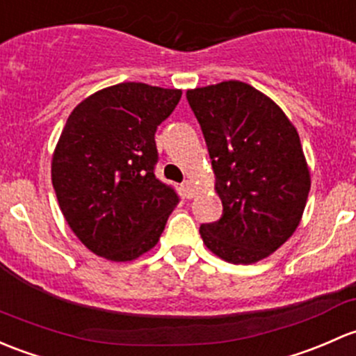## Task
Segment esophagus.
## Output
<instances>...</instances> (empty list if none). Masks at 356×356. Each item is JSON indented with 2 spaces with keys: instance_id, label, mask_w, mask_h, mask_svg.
<instances>
[{
  "instance_id": "esophagus-1",
  "label": "esophagus",
  "mask_w": 356,
  "mask_h": 356,
  "mask_svg": "<svg viewBox=\"0 0 356 356\" xmlns=\"http://www.w3.org/2000/svg\"><path fill=\"white\" fill-rule=\"evenodd\" d=\"M184 193H186V196L188 197H194V184H193V181H191V179H188V181H184Z\"/></svg>"
}]
</instances>
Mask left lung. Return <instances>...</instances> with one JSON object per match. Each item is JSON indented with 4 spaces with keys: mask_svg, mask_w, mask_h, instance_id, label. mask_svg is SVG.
Returning <instances> with one entry per match:
<instances>
[{
    "mask_svg": "<svg viewBox=\"0 0 356 356\" xmlns=\"http://www.w3.org/2000/svg\"><path fill=\"white\" fill-rule=\"evenodd\" d=\"M186 97L223 204L218 222L200 228L204 245L227 263H257L285 244L304 215L310 170L297 128L244 81L193 88Z\"/></svg>",
    "mask_w": 356,
    "mask_h": 356,
    "instance_id": "8db88e82",
    "label": "left lung"
}]
</instances>
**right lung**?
I'll return each instance as SVG.
<instances>
[{
    "label": "right lung",
    "mask_w": 356,
    "mask_h": 356,
    "mask_svg": "<svg viewBox=\"0 0 356 356\" xmlns=\"http://www.w3.org/2000/svg\"><path fill=\"white\" fill-rule=\"evenodd\" d=\"M182 90L118 83L81 100L70 114L51 177L73 234L97 256L138 259L156 245L179 197L155 177L156 128Z\"/></svg>",
    "instance_id": "1"
}]
</instances>
